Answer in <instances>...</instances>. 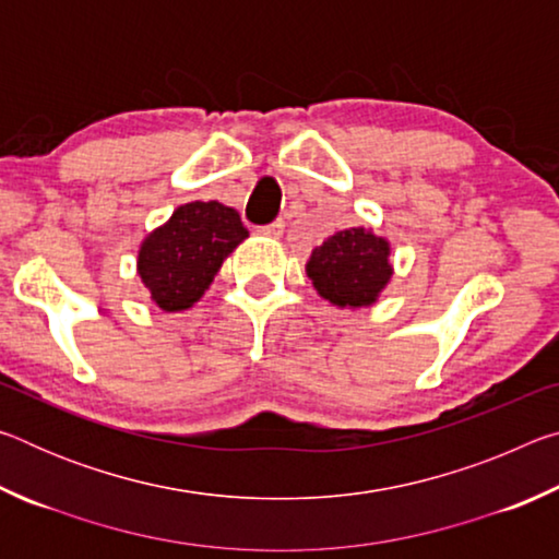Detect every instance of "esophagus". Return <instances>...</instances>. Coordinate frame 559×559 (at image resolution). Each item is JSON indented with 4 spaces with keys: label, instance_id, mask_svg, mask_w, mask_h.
<instances>
[{
    "label": "esophagus",
    "instance_id": "34e87169",
    "mask_svg": "<svg viewBox=\"0 0 559 559\" xmlns=\"http://www.w3.org/2000/svg\"><path fill=\"white\" fill-rule=\"evenodd\" d=\"M283 229H286V224H283L281 219H276V222H271V224H266V226H259L257 231H259L261 236H271V239H281Z\"/></svg>",
    "mask_w": 559,
    "mask_h": 559
}]
</instances>
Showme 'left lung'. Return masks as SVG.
Segmentation results:
<instances>
[{
    "label": "left lung",
    "mask_w": 559,
    "mask_h": 559,
    "mask_svg": "<svg viewBox=\"0 0 559 559\" xmlns=\"http://www.w3.org/2000/svg\"><path fill=\"white\" fill-rule=\"evenodd\" d=\"M390 241L365 226L335 231L316 246L306 263L320 298L337 308H367L392 278Z\"/></svg>",
    "instance_id": "1"
}]
</instances>
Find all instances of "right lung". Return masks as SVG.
<instances>
[{
  "mask_svg": "<svg viewBox=\"0 0 559 559\" xmlns=\"http://www.w3.org/2000/svg\"><path fill=\"white\" fill-rule=\"evenodd\" d=\"M249 231L241 216L222 202H189L145 236L138 273L155 306L165 313L192 308L212 286L224 259Z\"/></svg>",
  "mask_w": 559,
  "mask_h": 559,
  "instance_id": "1",
  "label": "right lung"
}]
</instances>
